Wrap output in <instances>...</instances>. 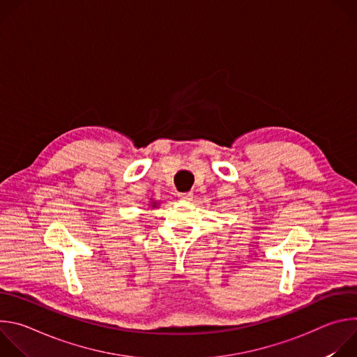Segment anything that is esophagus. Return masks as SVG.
<instances>
[{
    "label": "esophagus",
    "mask_w": 357,
    "mask_h": 357,
    "mask_svg": "<svg viewBox=\"0 0 357 357\" xmlns=\"http://www.w3.org/2000/svg\"><path fill=\"white\" fill-rule=\"evenodd\" d=\"M178 197L181 200H185V202H189L193 199V193L192 192H185V193H178Z\"/></svg>",
    "instance_id": "esophagus-1"
}]
</instances>
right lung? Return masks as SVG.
I'll list each match as a JSON object with an SVG mask.
<instances>
[{
  "mask_svg": "<svg viewBox=\"0 0 357 357\" xmlns=\"http://www.w3.org/2000/svg\"><path fill=\"white\" fill-rule=\"evenodd\" d=\"M152 208H157V203L155 202H152V205H151Z\"/></svg>",
  "mask_w": 357,
  "mask_h": 357,
  "instance_id": "add662e5",
  "label": "right lung"
}]
</instances>
